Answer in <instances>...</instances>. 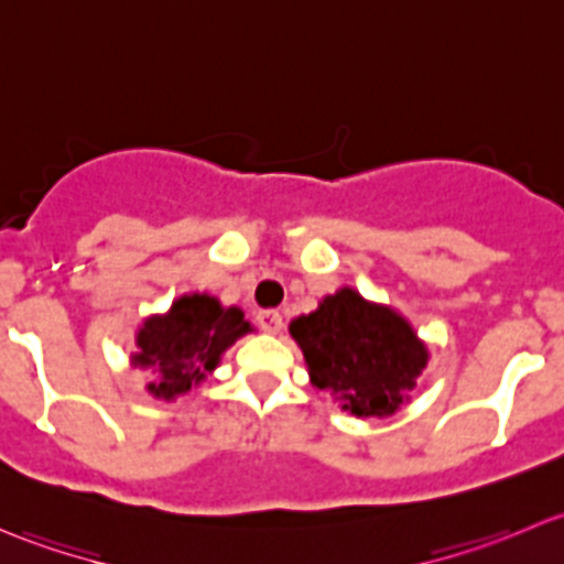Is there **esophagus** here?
<instances>
[{"mask_svg": "<svg viewBox=\"0 0 564 564\" xmlns=\"http://www.w3.org/2000/svg\"><path fill=\"white\" fill-rule=\"evenodd\" d=\"M256 318H259V327L264 329V333L278 335L283 329V316L278 314V311H261V314Z\"/></svg>", "mask_w": 564, "mask_h": 564, "instance_id": "esophagus-1", "label": "esophagus"}]
</instances>
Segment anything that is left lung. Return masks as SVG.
I'll use <instances>...</instances> for the list:
<instances>
[{
	"label": "left lung",
	"mask_w": 564,
	"mask_h": 564,
	"mask_svg": "<svg viewBox=\"0 0 564 564\" xmlns=\"http://www.w3.org/2000/svg\"><path fill=\"white\" fill-rule=\"evenodd\" d=\"M311 382L357 417L392 414L414 388L429 351L395 311L371 305L351 289L322 300L292 322Z\"/></svg>",
	"instance_id": "1"
}]
</instances>
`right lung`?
Masks as SVG:
<instances>
[{
    "instance_id": "obj_1",
    "label": "right lung",
    "mask_w": 564,
    "mask_h": 564,
    "mask_svg": "<svg viewBox=\"0 0 564 564\" xmlns=\"http://www.w3.org/2000/svg\"><path fill=\"white\" fill-rule=\"evenodd\" d=\"M248 329L240 308H220L218 300L207 294H185L166 316L144 322L133 362L155 373L150 392L169 401L202 382Z\"/></svg>"
}]
</instances>
